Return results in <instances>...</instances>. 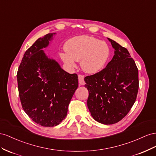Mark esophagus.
Here are the masks:
<instances>
[{
	"label": "esophagus",
	"instance_id": "obj_1",
	"mask_svg": "<svg viewBox=\"0 0 156 156\" xmlns=\"http://www.w3.org/2000/svg\"><path fill=\"white\" fill-rule=\"evenodd\" d=\"M78 81H79V83L80 84V85H84V84H85L84 76L83 75H81V74L78 75Z\"/></svg>",
	"mask_w": 156,
	"mask_h": 156
}]
</instances>
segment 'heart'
<instances>
[{"instance_id": "obj_1", "label": "heart", "mask_w": 156, "mask_h": 156, "mask_svg": "<svg viewBox=\"0 0 156 156\" xmlns=\"http://www.w3.org/2000/svg\"><path fill=\"white\" fill-rule=\"evenodd\" d=\"M66 53L60 57L70 69L76 67V61H80V66L87 74H96L107 64L110 50L108 44L96 38L87 35L74 37L65 44Z\"/></svg>"}]
</instances>
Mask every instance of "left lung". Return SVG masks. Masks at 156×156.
I'll return each mask as SVG.
<instances>
[{"instance_id":"1","label":"left lung","mask_w":156,"mask_h":156,"mask_svg":"<svg viewBox=\"0 0 156 156\" xmlns=\"http://www.w3.org/2000/svg\"><path fill=\"white\" fill-rule=\"evenodd\" d=\"M114 55L106 68L84 78L89 91L87 107L97 122L110 125L129 112L139 90V71L126 48L108 38Z\"/></svg>"}]
</instances>
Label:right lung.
I'll use <instances>...</instances> for the list:
<instances>
[{
	"instance_id": "obj_1",
	"label": "right lung",
	"mask_w": 156,
	"mask_h": 156,
	"mask_svg": "<svg viewBox=\"0 0 156 156\" xmlns=\"http://www.w3.org/2000/svg\"><path fill=\"white\" fill-rule=\"evenodd\" d=\"M55 34L49 33L37 40L25 51L17 74L23 110L44 127L56 126L65 118L78 86L77 74L66 72L42 50Z\"/></svg>"
}]
</instances>
